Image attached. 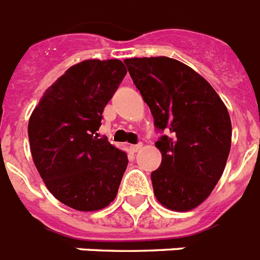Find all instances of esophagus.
Segmentation results:
<instances>
[{
	"label": "esophagus",
	"mask_w": 260,
	"mask_h": 260,
	"mask_svg": "<svg viewBox=\"0 0 260 260\" xmlns=\"http://www.w3.org/2000/svg\"><path fill=\"white\" fill-rule=\"evenodd\" d=\"M141 147H142V143H137V145H132V146H130V149H132V151L133 153H137V151L140 150Z\"/></svg>",
	"instance_id": "esophagus-1"
}]
</instances>
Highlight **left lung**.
I'll return each instance as SVG.
<instances>
[{
    "label": "left lung",
    "instance_id": "left-lung-1",
    "mask_svg": "<svg viewBox=\"0 0 260 260\" xmlns=\"http://www.w3.org/2000/svg\"><path fill=\"white\" fill-rule=\"evenodd\" d=\"M124 64L162 134L155 142L162 161L151 172L155 197L173 211L196 208L213 190L230 154L227 107L203 76L178 60L134 57Z\"/></svg>",
    "mask_w": 260,
    "mask_h": 260
}]
</instances>
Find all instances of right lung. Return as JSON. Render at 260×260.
<instances>
[{"label":"right lung","instance_id":"add662e5","mask_svg":"<svg viewBox=\"0 0 260 260\" xmlns=\"http://www.w3.org/2000/svg\"><path fill=\"white\" fill-rule=\"evenodd\" d=\"M127 70L120 60H86L68 68L41 98L28 124L33 161L49 192L78 211L115 199L126 153L98 136L102 113Z\"/></svg>","mask_w":260,"mask_h":260}]
</instances>
